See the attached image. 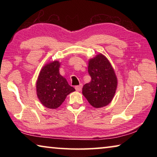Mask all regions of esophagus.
<instances>
[{
    "label": "esophagus",
    "instance_id": "34e87169",
    "mask_svg": "<svg viewBox=\"0 0 157 157\" xmlns=\"http://www.w3.org/2000/svg\"><path fill=\"white\" fill-rule=\"evenodd\" d=\"M82 84H79V85H78V86H76L75 87V89H76L77 91H80L82 90Z\"/></svg>",
    "mask_w": 157,
    "mask_h": 157
}]
</instances>
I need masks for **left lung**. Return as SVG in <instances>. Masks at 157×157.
Instances as JSON below:
<instances>
[{"instance_id":"8db88e82","label":"left lung","mask_w":157,"mask_h":157,"mask_svg":"<svg viewBox=\"0 0 157 157\" xmlns=\"http://www.w3.org/2000/svg\"><path fill=\"white\" fill-rule=\"evenodd\" d=\"M88 72L91 78L84 85L82 94L95 108L108 105L116 94L118 79L108 59L102 53L89 60Z\"/></svg>"}]
</instances>
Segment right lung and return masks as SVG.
<instances>
[{
    "label": "right lung",
    "mask_w": 157,
    "mask_h": 157,
    "mask_svg": "<svg viewBox=\"0 0 157 157\" xmlns=\"http://www.w3.org/2000/svg\"><path fill=\"white\" fill-rule=\"evenodd\" d=\"M60 62L53 61L45 64L39 72L36 82V95L44 107L57 109L62 104L66 96L75 91L60 75Z\"/></svg>",
    "instance_id": "obj_1"
}]
</instances>
